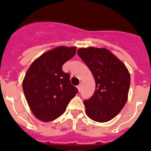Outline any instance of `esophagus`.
Segmentation results:
<instances>
[{
    "label": "esophagus",
    "mask_w": 151,
    "mask_h": 151,
    "mask_svg": "<svg viewBox=\"0 0 151 151\" xmlns=\"http://www.w3.org/2000/svg\"><path fill=\"white\" fill-rule=\"evenodd\" d=\"M77 89H78V91H81V90H82V83H80V85H77Z\"/></svg>",
    "instance_id": "esophagus-1"
}]
</instances>
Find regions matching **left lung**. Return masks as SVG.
<instances>
[{"label":"left lung","mask_w":151,"mask_h":151,"mask_svg":"<svg viewBox=\"0 0 151 151\" xmlns=\"http://www.w3.org/2000/svg\"><path fill=\"white\" fill-rule=\"evenodd\" d=\"M77 54L90 68L96 82V90L84 100L86 114L97 122L115 118L126 103L130 87V74L116 56L104 48H80Z\"/></svg>","instance_id":"obj_1"}]
</instances>
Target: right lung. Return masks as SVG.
Segmentation results:
<instances>
[{"label":"right lung","mask_w":151,"mask_h":151,"mask_svg":"<svg viewBox=\"0 0 151 151\" xmlns=\"http://www.w3.org/2000/svg\"><path fill=\"white\" fill-rule=\"evenodd\" d=\"M76 47H58L44 53L32 63L22 88L33 115L45 122L63 115L69 101L78 93L71 84L70 74L62 66L74 57Z\"/></svg>","instance_id":"obj_1"}]
</instances>
